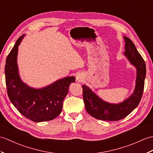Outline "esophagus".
<instances>
[{"mask_svg": "<svg viewBox=\"0 0 153 153\" xmlns=\"http://www.w3.org/2000/svg\"><path fill=\"white\" fill-rule=\"evenodd\" d=\"M84 80V77L83 75H81V74H78V75H77V77H76V81H78V82H82V81H83Z\"/></svg>", "mask_w": 153, "mask_h": 153, "instance_id": "1", "label": "esophagus"}]
</instances>
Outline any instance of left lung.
I'll return each mask as SVG.
<instances>
[{
  "instance_id": "1",
  "label": "left lung",
  "mask_w": 153,
  "mask_h": 153,
  "mask_svg": "<svg viewBox=\"0 0 153 153\" xmlns=\"http://www.w3.org/2000/svg\"><path fill=\"white\" fill-rule=\"evenodd\" d=\"M124 39L125 41L124 55L137 70L136 87L134 93L123 102L110 104L102 100L86 85H82L85 108L88 114L97 119L117 121L125 118L136 108L143 93L146 76L145 62L132 41L126 36H124Z\"/></svg>"
}]
</instances>
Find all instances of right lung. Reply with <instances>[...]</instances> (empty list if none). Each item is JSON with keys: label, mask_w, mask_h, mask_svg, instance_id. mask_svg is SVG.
I'll return each mask as SVG.
<instances>
[{"label": "right lung", "mask_w": 153, "mask_h": 153, "mask_svg": "<svg viewBox=\"0 0 153 153\" xmlns=\"http://www.w3.org/2000/svg\"><path fill=\"white\" fill-rule=\"evenodd\" d=\"M16 42L6 60V85L10 100L27 119L34 122L48 121L62 111V102L75 77H66L42 88H34L21 81L17 63L18 46L24 38Z\"/></svg>", "instance_id": "1"}]
</instances>
